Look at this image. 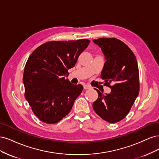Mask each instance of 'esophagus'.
I'll return each instance as SVG.
<instances>
[{"label":"esophagus","instance_id":"1","mask_svg":"<svg viewBox=\"0 0 159 159\" xmlns=\"http://www.w3.org/2000/svg\"><path fill=\"white\" fill-rule=\"evenodd\" d=\"M91 88V87L89 85H84V89H89Z\"/></svg>","mask_w":159,"mask_h":159}]
</instances>
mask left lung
<instances>
[{
  "label": "left lung",
  "instance_id": "1",
  "mask_svg": "<svg viewBox=\"0 0 159 159\" xmlns=\"http://www.w3.org/2000/svg\"><path fill=\"white\" fill-rule=\"evenodd\" d=\"M105 55L101 78L111 89L103 94L98 89V99L93 103L95 112L105 121L115 123L125 117L139 91V73L136 57L132 50L115 38L93 40ZM113 84V85H111Z\"/></svg>",
  "mask_w": 159,
  "mask_h": 159
}]
</instances>
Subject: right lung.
<instances>
[{
	"instance_id": "add662e5",
	"label": "right lung",
	"mask_w": 159,
	"mask_h": 159,
	"mask_svg": "<svg viewBox=\"0 0 159 159\" xmlns=\"http://www.w3.org/2000/svg\"><path fill=\"white\" fill-rule=\"evenodd\" d=\"M89 43L87 39L51 41L28 57L23 74L25 97L41 121L54 124L70 113L83 86L72 84L64 75Z\"/></svg>"
}]
</instances>
